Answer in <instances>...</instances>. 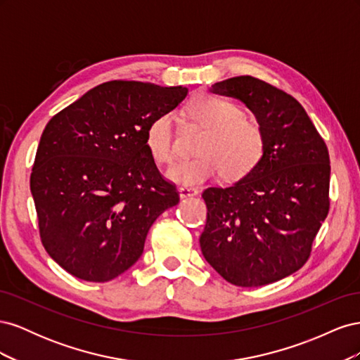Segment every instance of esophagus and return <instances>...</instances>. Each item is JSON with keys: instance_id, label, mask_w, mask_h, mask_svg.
I'll return each mask as SVG.
<instances>
[{"instance_id": "34e87169", "label": "esophagus", "mask_w": 360, "mask_h": 360, "mask_svg": "<svg viewBox=\"0 0 360 360\" xmlns=\"http://www.w3.org/2000/svg\"><path fill=\"white\" fill-rule=\"evenodd\" d=\"M179 193H180V198H191V197H195V195H198V191L195 188L183 186L179 189Z\"/></svg>"}]
</instances>
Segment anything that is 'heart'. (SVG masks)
<instances>
[{
    "mask_svg": "<svg viewBox=\"0 0 360 360\" xmlns=\"http://www.w3.org/2000/svg\"><path fill=\"white\" fill-rule=\"evenodd\" d=\"M192 120L207 129L198 158L177 160L167 177L184 186L213 179L222 169L226 179L242 177L259 162L264 135L259 124L245 117L242 108L221 97L202 94L188 106ZM144 143L158 163H168L174 155V122L169 112L159 114L147 126Z\"/></svg>",
    "mask_w": 360,
    "mask_h": 360,
    "instance_id": "obj_1",
    "label": "heart"
}]
</instances>
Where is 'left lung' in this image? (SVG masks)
Segmentation results:
<instances>
[{"instance_id": "8db88e82", "label": "left lung", "mask_w": 360, "mask_h": 360, "mask_svg": "<svg viewBox=\"0 0 360 360\" xmlns=\"http://www.w3.org/2000/svg\"><path fill=\"white\" fill-rule=\"evenodd\" d=\"M212 93L242 101L264 135L259 162L226 188H207L204 258L238 287H261L307 263L329 213L330 160L303 106L252 76L212 85Z\"/></svg>"}]
</instances>
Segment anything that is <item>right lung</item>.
I'll list each match as a JSON object with an SVG mask.
<instances>
[{"label": "right lung", "instance_id": "1", "mask_svg": "<svg viewBox=\"0 0 360 360\" xmlns=\"http://www.w3.org/2000/svg\"><path fill=\"white\" fill-rule=\"evenodd\" d=\"M186 86L110 81L53 115L30 177L41 243L70 275L108 282L132 267L150 226L179 204L144 143Z\"/></svg>", "mask_w": 360, "mask_h": 360}]
</instances>
